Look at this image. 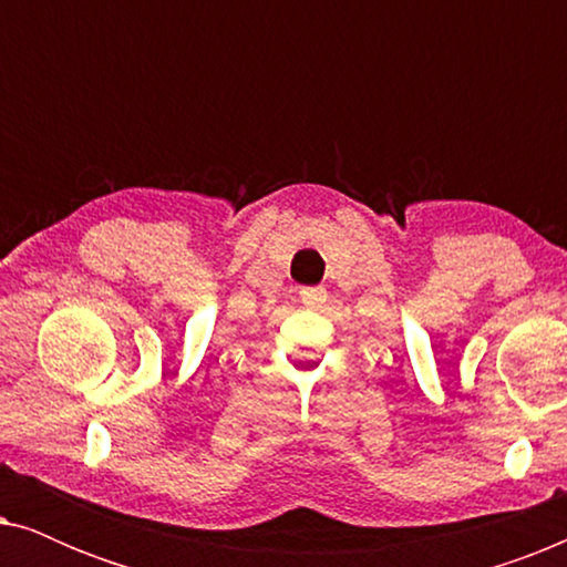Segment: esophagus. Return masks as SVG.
I'll use <instances>...</instances> for the list:
<instances>
[{"label":"esophagus","instance_id":"34e87169","mask_svg":"<svg viewBox=\"0 0 567 567\" xmlns=\"http://www.w3.org/2000/svg\"><path fill=\"white\" fill-rule=\"evenodd\" d=\"M299 297L307 307H320L324 305V299H328V291H324V286H305V289L299 291Z\"/></svg>","mask_w":567,"mask_h":567}]
</instances>
